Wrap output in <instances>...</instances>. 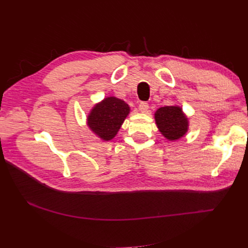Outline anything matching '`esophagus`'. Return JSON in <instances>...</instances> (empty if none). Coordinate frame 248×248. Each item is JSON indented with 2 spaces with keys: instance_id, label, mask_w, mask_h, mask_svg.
Wrapping results in <instances>:
<instances>
[{
  "instance_id": "34e87169",
  "label": "esophagus",
  "mask_w": 248,
  "mask_h": 248,
  "mask_svg": "<svg viewBox=\"0 0 248 248\" xmlns=\"http://www.w3.org/2000/svg\"><path fill=\"white\" fill-rule=\"evenodd\" d=\"M139 108L141 112H146L148 109H149V104L146 102V101H142L140 103L139 106Z\"/></svg>"
}]
</instances>
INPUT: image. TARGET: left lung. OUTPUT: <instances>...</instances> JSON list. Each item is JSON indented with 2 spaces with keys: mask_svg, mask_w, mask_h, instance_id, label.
Instances as JSON below:
<instances>
[{
  "mask_svg": "<svg viewBox=\"0 0 248 248\" xmlns=\"http://www.w3.org/2000/svg\"><path fill=\"white\" fill-rule=\"evenodd\" d=\"M156 124L167 139L174 140L182 138L187 131V118L178 107H163L155 112Z\"/></svg>",
  "mask_w": 248,
  "mask_h": 248,
  "instance_id": "obj_1",
  "label": "left lung"
}]
</instances>
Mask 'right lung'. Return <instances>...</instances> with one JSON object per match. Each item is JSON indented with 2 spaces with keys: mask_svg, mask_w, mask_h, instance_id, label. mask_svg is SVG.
I'll list each match as a JSON object with an SVG mask.
<instances>
[{
  "mask_svg": "<svg viewBox=\"0 0 248 248\" xmlns=\"http://www.w3.org/2000/svg\"><path fill=\"white\" fill-rule=\"evenodd\" d=\"M129 114L128 104L116 97H108L92 109L88 125L104 140L114 138Z\"/></svg>",
  "mask_w": 248,
  "mask_h": 248,
  "instance_id": "obj_1",
  "label": "right lung"
}]
</instances>
